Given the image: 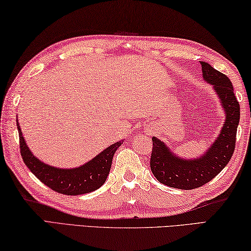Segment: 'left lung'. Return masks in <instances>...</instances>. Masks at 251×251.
I'll return each mask as SVG.
<instances>
[{
	"mask_svg": "<svg viewBox=\"0 0 251 251\" xmlns=\"http://www.w3.org/2000/svg\"><path fill=\"white\" fill-rule=\"evenodd\" d=\"M201 65L204 80L213 86L226 116L217 139L203 155L186 160L175 155L160 139L152 138L150 166L153 175L160 183L179 190H194L212 181L230 161L236 146L240 107L234 94V87L226 75L213 68L208 63L201 61Z\"/></svg>",
	"mask_w": 251,
	"mask_h": 251,
	"instance_id": "obj_1",
	"label": "left lung"
}]
</instances>
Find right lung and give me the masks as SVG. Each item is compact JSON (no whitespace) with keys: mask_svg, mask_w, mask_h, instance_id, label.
<instances>
[{"mask_svg":"<svg viewBox=\"0 0 251 251\" xmlns=\"http://www.w3.org/2000/svg\"><path fill=\"white\" fill-rule=\"evenodd\" d=\"M17 130L20 135V151L25 165L42 183L52 191L65 195L86 194L102 186L111 169L114 152L123 143V140H121L111 144L79 168L60 169L39 161L26 146L19 122Z\"/></svg>","mask_w":251,"mask_h":251,"instance_id":"1","label":"right lung"}]
</instances>
